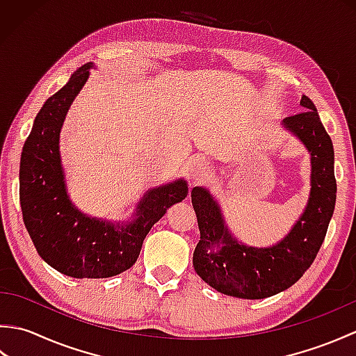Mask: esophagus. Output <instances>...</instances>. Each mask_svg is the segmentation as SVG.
I'll list each match as a JSON object with an SVG mask.
<instances>
[{"label": "esophagus", "mask_w": 356, "mask_h": 356, "mask_svg": "<svg viewBox=\"0 0 356 356\" xmlns=\"http://www.w3.org/2000/svg\"><path fill=\"white\" fill-rule=\"evenodd\" d=\"M188 176L193 180V182H200L205 177H208V163L203 161V159H191L190 163H188Z\"/></svg>", "instance_id": "1"}]
</instances>
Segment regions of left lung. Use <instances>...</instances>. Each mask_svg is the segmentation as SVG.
Listing matches in <instances>:
<instances>
[{"instance_id":"1","label":"left lung","mask_w":356,"mask_h":356,"mask_svg":"<svg viewBox=\"0 0 356 356\" xmlns=\"http://www.w3.org/2000/svg\"><path fill=\"white\" fill-rule=\"evenodd\" d=\"M300 105L303 111L283 119V125L311 153V194L305 213L283 240L269 248L240 243L207 188L195 186L191 191L200 229L194 269L203 282L225 295L261 300L286 291L311 268L326 237L337 199L334 145L314 102L303 95Z\"/></svg>"}]
</instances>
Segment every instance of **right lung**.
Returning <instances> with one entry per match:
<instances>
[{"label": "right lung", "mask_w": 356, "mask_h": 356, "mask_svg": "<svg viewBox=\"0 0 356 356\" xmlns=\"http://www.w3.org/2000/svg\"><path fill=\"white\" fill-rule=\"evenodd\" d=\"M92 67L93 63L79 67L45 101L19 165V202L29 236L45 263L73 278H107L130 269L151 226L188 194L184 179L153 188L139 202L134 220L124 225L88 217L70 202L59 156V133Z\"/></svg>", "instance_id": "right-lung-1"}]
</instances>
